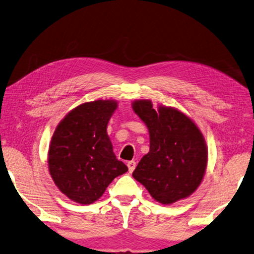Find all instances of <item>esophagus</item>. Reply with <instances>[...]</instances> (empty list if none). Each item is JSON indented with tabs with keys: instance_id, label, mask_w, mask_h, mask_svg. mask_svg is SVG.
I'll return each instance as SVG.
<instances>
[{
	"instance_id": "1",
	"label": "esophagus",
	"mask_w": 254,
	"mask_h": 254,
	"mask_svg": "<svg viewBox=\"0 0 254 254\" xmlns=\"http://www.w3.org/2000/svg\"><path fill=\"white\" fill-rule=\"evenodd\" d=\"M127 166H128V170H129V172L131 173L135 170V168H136V162L135 161H128L127 162Z\"/></svg>"
}]
</instances>
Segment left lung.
Masks as SVG:
<instances>
[{
	"instance_id": "1",
	"label": "left lung",
	"mask_w": 254,
	"mask_h": 254,
	"mask_svg": "<svg viewBox=\"0 0 254 254\" xmlns=\"http://www.w3.org/2000/svg\"><path fill=\"white\" fill-rule=\"evenodd\" d=\"M131 107L149 134V152L132 177L163 205L191 196L201 184L208 161L202 132L176 108L159 105L154 109L151 100L145 99L135 100Z\"/></svg>"
}]
</instances>
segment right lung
I'll return each instance as SVG.
<instances>
[{"label": "right lung", "mask_w": 254, "mask_h": 254, "mask_svg": "<svg viewBox=\"0 0 254 254\" xmlns=\"http://www.w3.org/2000/svg\"><path fill=\"white\" fill-rule=\"evenodd\" d=\"M115 100H95L70 110L57 125L48 151L54 184L70 200L90 205L128 171L117 160L107 126L117 109Z\"/></svg>", "instance_id": "obj_1"}]
</instances>
